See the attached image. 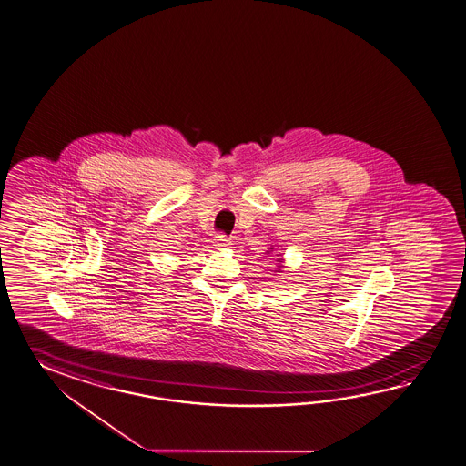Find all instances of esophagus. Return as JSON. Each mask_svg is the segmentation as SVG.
I'll return each instance as SVG.
<instances>
[{
	"label": "esophagus",
	"instance_id": "1",
	"mask_svg": "<svg viewBox=\"0 0 466 466\" xmlns=\"http://www.w3.org/2000/svg\"><path fill=\"white\" fill-rule=\"evenodd\" d=\"M214 246L218 248H226L228 246H230V238L228 236H222V234H218L214 238Z\"/></svg>",
	"mask_w": 466,
	"mask_h": 466
}]
</instances>
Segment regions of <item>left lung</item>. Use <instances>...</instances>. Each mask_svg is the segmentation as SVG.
Returning <instances> with one entry per match:
<instances>
[{"label": "left lung", "mask_w": 466, "mask_h": 466, "mask_svg": "<svg viewBox=\"0 0 466 466\" xmlns=\"http://www.w3.org/2000/svg\"><path fill=\"white\" fill-rule=\"evenodd\" d=\"M280 260H282V258H279V262H280Z\"/></svg>", "instance_id": "left-lung-1"}]
</instances>
